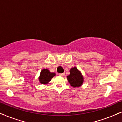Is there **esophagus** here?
Returning <instances> with one entry per match:
<instances>
[{
    "label": "esophagus",
    "mask_w": 122,
    "mask_h": 122,
    "mask_svg": "<svg viewBox=\"0 0 122 122\" xmlns=\"http://www.w3.org/2000/svg\"><path fill=\"white\" fill-rule=\"evenodd\" d=\"M64 75H65V73H59V75L60 76H64Z\"/></svg>",
    "instance_id": "1"
}]
</instances>
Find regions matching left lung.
<instances>
[{"label": "left lung", "mask_w": 122, "mask_h": 122, "mask_svg": "<svg viewBox=\"0 0 122 122\" xmlns=\"http://www.w3.org/2000/svg\"><path fill=\"white\" fill-rule=\"evenodd\" d=\"M70 73L67 80L70 85L74 88L80 86L84 82V78L80 71L76 67H73L71 69Z\"/></svg>", "instance_id": "left-lung-1"}]
</instances>
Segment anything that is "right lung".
Wrapping results in <instances>:
<instances>
[{"label":"right lung","mask_w":122,"mask_h":122,"mask_svg":"<svg viewBox=\"0 0 122 122\" xmlns=\"http://www.w3.org/2000/svg\"><path fill=\"white\" fill-rule=\"evenodd\" d=\"M55 75V73L50 72L48 69H43L40 73L39 81L40 83L47 84Z\"/></svg>","instance_id":"1"}]
</instances>
